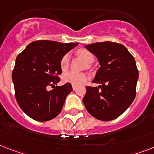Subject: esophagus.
<instances>
[{
	"label": "esophagus",
	"instance_id": "esophagus-1",
	"mask_svg": "<svg viewBox=\"0 0 154 154\" xmlns=\"http://www.w3.org/2000/svg\"><path fill=\"white\" fill-rule=\"evenodd\" d=\"M72 87H73V90H75V89L77 88V86H76V85H73V86H72Z\"/></svg>",
	"mask_w": 154,
	"mask_h": 154
}]
</instances>
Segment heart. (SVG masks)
Here are the masks:
<instances>
[{"label": "heart", "mask_w": 154, "mask_h": 154, "mask_svg": "<svg viewBox=\"0 0 154 154\" xmlns=\"http://www.w3.org/2000/svg\"><path fill=\"white\" fill-rule=\"evenodd\" d=\"M77 55L83 59L85 63H91L94 61V56L91 52L86 49H80L77 51ZM69 55L68 54L65 55L62 58L60 62V66L63 70H66L69 66ZM88 78V76L85 73H77L74 71H68L66 72L62 76V79L66 83L72 84L73 85H79L84 83Z\"/></svg>", "instance_id": "heart-1"}]
</instances>
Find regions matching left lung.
Wrapping results in <instances>:
<instances>
[{"mask_svg": "<svg viewBox=\"0 0 154 154\" xmlns=\"http://www.w3.org/2000/svg\"><path fill=\"white\" fill-rule=\"evenodd\" d=\"M85 48L99 61L100 67L92 82L101 85L86 87L83 103L92 117L112 121L121 116L135 99L139 79L135 59L124 45L110 41Z\"/></svg>", "mask_w": 154, "mask_h": 154, "instance_id": "1", "label": "left lung"}]
</instances>
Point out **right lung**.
<instances>
[{"instance_id":"1","label":"right lung","mask_w":154,"mask_h":154,"mask_svg":"<svg viewBox=\"0 0 154 154\" xmlns=\"http://www.w3.org/2000/svg\"><path fill=\"white\" fill-rule=\"evenodd\" d=\"M79 43L52 41L31 42L15 59L12 81L15 99L23 111L38 121H47L60 113L72 91L69 83L56 86L61 74L62 58ZM51 86L52 90L47 88Z\"/></svg>"}]
</instances>
